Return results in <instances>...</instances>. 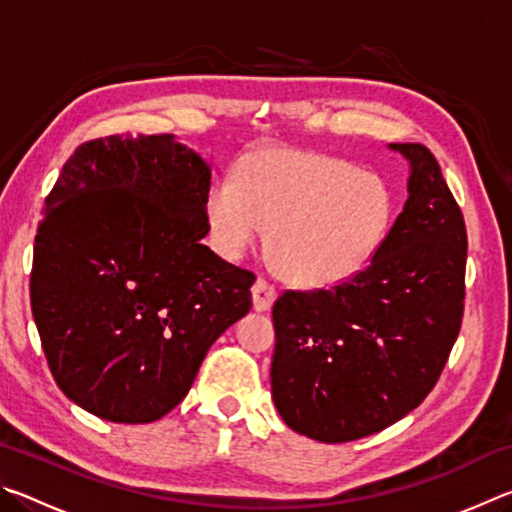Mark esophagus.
Returning <instances> with one entry per match:
<instances>
[{
    "label": "esophagus",
    "mask_w": 512,
    "mask_h": 512,
    "mask_svg": "<svg viewBox=\"0 0 512 512\" xmlns=\"http://www.w3.org/2000/svg\"><path fill=\"white\" fill-rule=\"evenodd\" d=\"M277 298V289L275 284H271L266 277H259V280L253 284V305L257 311H268L273 307V302Z\"/></svg>",
    "instance_id": "1"
}]
</instances>
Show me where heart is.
Returning a JSON list of instances; mask_svg holds the SVG:
<instances>
[{"label":"heart","instance_id":"1","mask_svg":"<svg viewBox=\"0 0 512 512\" xmlns=\"http://www.w3.org/2000/svg\"><path fill=\"white\" fill-rule=\"evenodd\" d=\"M207 223L221 253L237 257L268 230L282 273L327 287L359 273L391 230L395 201L375 173L325 153L273 149L250 155L239 178L207 196Z\"/></svg>","mask_w":512,"mask_h":512}]
</instances>
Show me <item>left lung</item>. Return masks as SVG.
<instances>
[{"mask_svg":"<svg viewBox=\"0 0 512 512\" xmlns=\"http://www.w3.org/2000/svg\"><path fill=\"white\" fill-rule=\"evenodd\" d=\"M411 162L409 198L363 271L273 305V400L293 431L350 443L391 427L431 393L461 332L467 232L433 153Z\"/></svg>","mask_w":512,"mask_h":512,"instance_id":"8db88e82","label":"left lung"}]
</instances>
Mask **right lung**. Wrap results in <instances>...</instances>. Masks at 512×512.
I'll use <instances>...</instances> for the list:
<instances>
[{
    "label": "right lung",
    "mask_w": 512,
    "mask_h": 512,
    "mask_svg": "<svg viewBox=\"0 0 512 512\" xmlns=\"http://www.w3.org/2000/svg\"><path fill=\"white\" fill-rule=\"evenodd\" d=\"M210 180L173 135L121 133L83 142L47 196L31 311L58 388L97 418L176 409L253 307L255 273L201 244Z\"/></svg>",
    "instance_id": "right-lung-1"
}]
</instances>
